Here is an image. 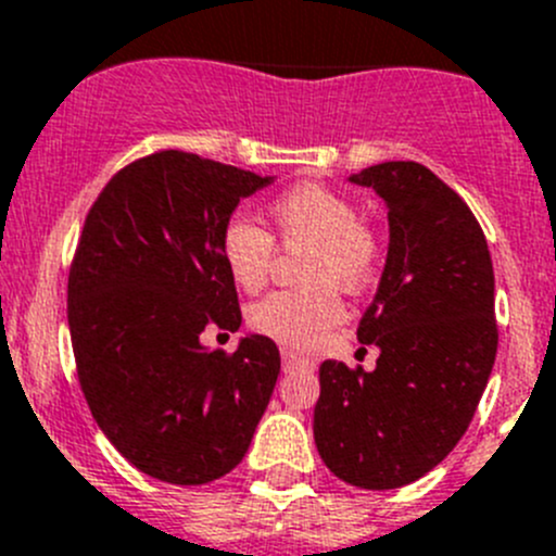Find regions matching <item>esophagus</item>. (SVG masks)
<instances>
[{
	"label": "esophagus",
	"instance_id": "obj_1",
	"mask_svg": "<svg viewBox=\"0 0 556 556\" xmlns=\"http://www.w3.org/2000/svg\"><path fill=\"white\" fill-rule=\"evenodd\" d=\"M282 365L285 367H295V365H307L304 356H299L295 351H282Z\"/></svg>",
	"mask_w": 556,
	"mask_h": 556
}]
</instances>
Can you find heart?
<instances>
[{
    "label": "heart",
    "mask_w": 556,
    "mask_h": 556,
    "mask_svg": "<svg viewBox=\"0 0 556 556\" xmlns=\"http://www.w3.org/2000/svg\"><path fill=\"white\" fill-rule=\"evenodd\" d=\"M271 219L288 247H309L304 261L307 290H277L249 313L254 331L288 349H313L345 318L337 288L356 293L376 271V236L356 216L349 197L320 184H302L271 202ZM222 263L247 293L268 279L274 241L257 222L232 216L219 236Z\"/></svg>",
    "instance_id": "b5f03b06"
}]
</instances>
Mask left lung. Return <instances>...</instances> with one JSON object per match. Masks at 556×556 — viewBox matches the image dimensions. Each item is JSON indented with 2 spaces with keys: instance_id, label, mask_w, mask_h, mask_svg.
Wrapping results in <instances>:
<instances>
[{
  "instance_id": "8db88e82",
  "label": "left lung",
  "mask_w": 556,
  "mask_h": 556,
  "mask_svg": "<svg viewBox=\"0 0 556 556\" xmlns=\"http://www.w3.org/2000/svg\"><path fill=\"white\" fill-rule=\"evenodd\" d=\"M387 205L389 247L356 337L376 370L320 365L315 447L349 485L401 489L442 464L469 428L496 359L494 266L466 202L417 161L351 175Z\"/></svg>"
}]
</instances>
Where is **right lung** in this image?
<instances>
[{"instance_id": "1", "label": "right lung", "mask_w": 556, "mask_h": 556, "mask_svg": "<svg viewBox=\"0 0 556 556\" xmlns=\"http://www.w3.org/2000/svg\"><path fill=\"white\" fill-rule=\"evenodd\" d=\"M271 184L161 150L114 175L87 214L67 279L81 392L117 453L155 480L225 477L271 401L274 340L247 334L236 354L200 340L211 324L241 326L219 236L238 202Z\"/></svg>"}]
</instances>
